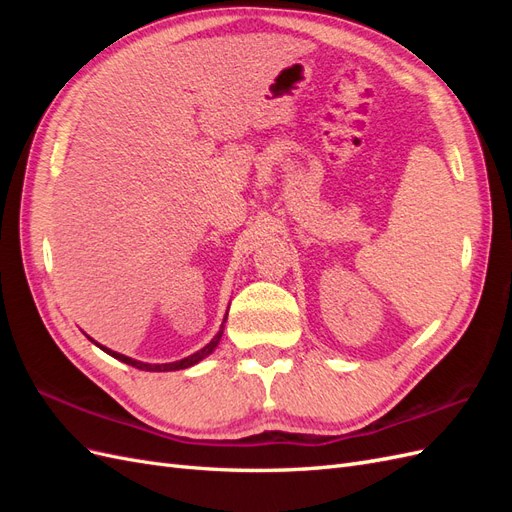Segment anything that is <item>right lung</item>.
Returning <instances> with one entry per match:
<instances>
[{"instance_id":"add662e5","label":"right lung","mask_w":512,"mask_h":512,"mask_svg":"<svg viewBox=\"0 0 512 512\" xmlns=\"http://www.w3.org/2000/svg\"><path fill=\"white\" fill-rule=\"evenodd\" d=\"M226 318H228V312H226V316H224V320H222V324H220V331L215 333V337L211 339V342H209L205 348H200L198 352H194V354H190V356H185V359H181V361H173V363H143V361H136V359H130V356H126V354L113 352L111 348H106V346L94 342V339H91L89 335H87V337H89L91 342H94L100 350H104L106 354H111L113 359H117V361H121V363H126V365H132V367H136V369H143V371H177V369H188V367L200 363L203 359H207V356H209L215 348H218L220 339H222V333H224V322H226Z\"/></svg>"}]
</instances>
